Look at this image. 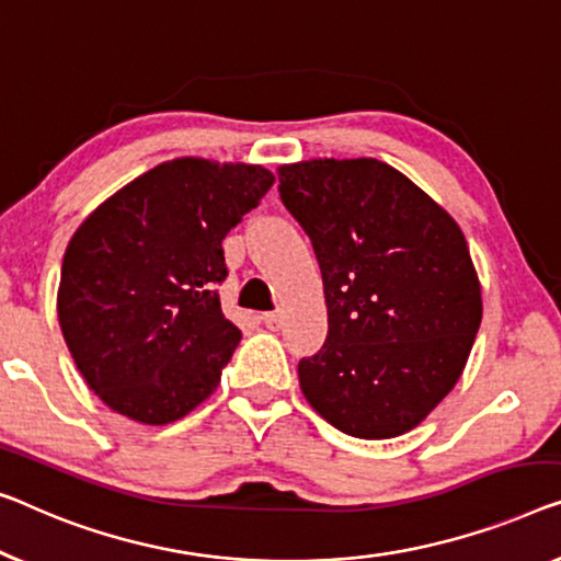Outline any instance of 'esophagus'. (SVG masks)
Listing matches in <instances>:
<instances>
[{
  "mask_svg": "<svg viewBox=\"0 0 561 561\" xmlns=\"http://www.w3.org/2000/svg\"><path fill=\"white\" fill-rule=\"evenodd\" d=\"M262 320H264V324H266V328H270V330H279L284 317H282V312H264Z\"/></svg>",
  "mask_w": 561,
  "mask_h": 561,
  "instance_id": "esophagus-1",
  "label": "esophagus"
}]
</instances>
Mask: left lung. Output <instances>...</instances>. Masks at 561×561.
Here are the masks:
<instances>
[{
	"mask_svg": "<svg viewBox=\"0 0 561 561\" xmlns=\"http://www.w3.org/2000/svg\"><path fill=\"white\" fill-rule=\"evenodd\" d=\"M277 175L328 302V342L299 363V388L347 436H403L454 390L479 332L481 282L463 231L375 158H312Z\"/></svg>",
	"mask_w": 561,
	"mask_h": 561,
	"instance_id": "obj_1",
	"label": "left lung"
}]
</instances>
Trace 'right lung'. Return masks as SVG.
<instances>
[{
	"instance_id": "right-lung-1",
	"label": "right lung",
	"mask_w": 561,
	"mask_h": 561,
	"mask_svg": "<svg viewBox=\"0 0 561 561\" xmlns=\"http://www.w3.org/2000/svg\"><path fill=\"white\" fill-rule=\"evenodd\" d=\"M274 173L183 156L105 198L65 249L57 317L95 396L165 425L211 396L241 332L221 312V241Z\"/></svg>"
}]
</instances>
